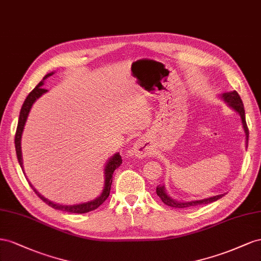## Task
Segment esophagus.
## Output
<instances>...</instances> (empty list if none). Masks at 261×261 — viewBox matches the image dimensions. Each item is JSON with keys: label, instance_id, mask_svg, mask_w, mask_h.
Instances as JSON below:
<instances>
[{"label": "esophagus", "instance_id": "34e87169", "mask_svg": "<svg viewBox=\"0 0 261 261\" xmlns=\"http://www.w3.org/2000/svg\"><path fill=\"white\" fill-rule=\"evenodd\" d=\"M133 153L140 159H143L147 156L148 153H150V144H148L147 140L144 138L137 140V142L133 145Z\"/></svg>", "mask_w": 261, "mask_h": 261}]
</instances>
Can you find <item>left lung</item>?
Returning <instances> with one entry per match:
<instances>
[{"instance_id": "1", "label": "left lung", "mask_w": 261, "mask_h": 261, "mask_svg": "<svg viewBox=\"0 0 261 261\" xmlns=\"http://www.w3.org/2000/svg\"><path fill=\"white\" fill-rule=\"evenodd\" d=\"M222 97L226 102H228V105L230 107H232L234 110L237 111L238 114H240V116L242 118L244 131H245V133H246V144H247L249 131H248V126L246 123V118H245V109H244L243 101L241 99V96L238 95V93L236 91H233V92L223 93ZM156 195L161 198V200L164 203L169 205V206H173V207H189V206H197V205H201V204H207V203L213 202V201L219 200L220 198L224 196V195H219V196H214V197L203 199V200L190 201V202H177V201L173 200L169 196H167V193L165 192V189H164V187H161V186H158V187H156Z\"/></svg>"}]
</instances>
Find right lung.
Returning a JSON list of instances; mask_svg holds the SVG:
<instances>
[{
	"label": "right lung",
	"mask_w": 261,
	"mask_h": 261,
	"mask_svg": "<svg viewBox=\"0 0 261 261\" xmlns=\"http://www.w3.org/2000/svg\"><path fill=\"white\" fill-rule=\"evenodd\" d=\"M54 73H49L47 74L46 76L43 77V80L40 82V83L37 85L33 91L29 93V95L26 97L23 106H21L20 109V113H19V118H18V124H17V129H16V133H15V148H16V155H17V160L19 165L23 169V159H21V150H20V139H21V135H23V130H24V125L26 123L27 120V117L29 111H31V108L33 106V103L38 99L42 94H44L47 92V89L42 88L41 86L43 85V82L47 77H49L50 75H52ZM122 163V159L121 156L119 153L115 154L113 158L109 160V162L107 163V165L105 167V186H103V190L101 192V195L93 201H89V202L86 203H81V204H75V205H62V204H57L54 203L52 201H49L48 199H46L44 197H42L40 193L37 191L32 184L29 182V186L33 188V190L35 191V193L37 196H38L43 202H46L48 205H50L51 207H54L56 210H61L64 212H71V213H87L89 211H93L96 210L99 205H101L103 202H105L106 199L109 197V193H110V187H111V184H113V174L115 172V169H117L119 166L121 165Z\"/></svg>",
	"instance_id": "add662e5"
}]
</instances>
